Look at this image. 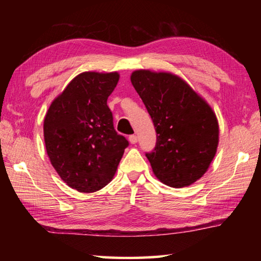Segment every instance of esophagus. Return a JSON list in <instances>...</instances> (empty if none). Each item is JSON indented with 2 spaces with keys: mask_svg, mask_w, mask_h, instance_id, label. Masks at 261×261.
I'll return each mask as SVG.
<instances>
[{
  "mask_svg": "<svg viewBox=\"0 0 261 261\" xmlns=\"http://www.w3.org/2000/svg\"><path fill=\"white\" fill-rule=\"evenodd\" d=\"M129 140H130L131 144H136L137 141H138V137H137L136 135H131V136L129 137Z\"/></svg>",
  "mask_w": 261,
  "mask_h": 261,
  "instance_id": "1",
  "label": "esophagus"
}]
</instances>
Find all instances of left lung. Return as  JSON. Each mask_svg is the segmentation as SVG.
Instances as JSON below:
<instances>
[{"mask_svg": "<svg viewBox=\"0 0 261 261\" xmlns=\"http://www.w3.org/2000/svg\"><path fill=\"white\" fill-rule=\"evenodd\" d=\"M131 83L156 131V144L146 156L162 183L183 188L208 169L219 143L213 110L183 79L167 72L137 70Z\"/></svg>", "mask_w": 261, "mask_h": 261, "instance_id": "obj_1", "label": "left lung"}]
</instances>
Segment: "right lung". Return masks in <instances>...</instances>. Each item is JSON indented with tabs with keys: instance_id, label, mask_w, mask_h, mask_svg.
Masks as SVG:
<instances>
[{
	"instance_id": "add662e5",
	"label": "right lung",
	"mask_w": 261,
	"mask_h": 261,
	"mask_svg": "<svg viewBox=\"0 0 261 261\" xmlns=\"http://www.w3.org/2000/svg\"><path fill=\"white\" fill-rule=\"evenodd\" d=\"M117 72H83L53 101L43 122L47 154L60 177L79 192L106 187L129 146L114 129L108 96Z\"/></svg>"
}]
</instances>
